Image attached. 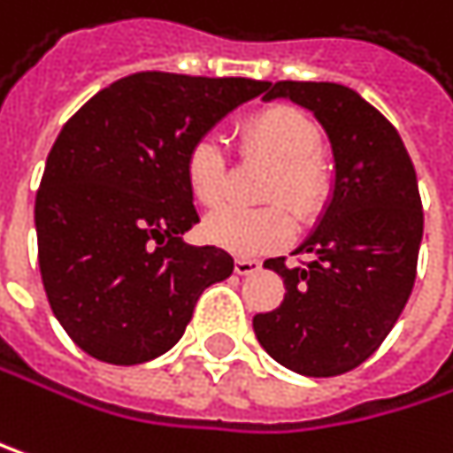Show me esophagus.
Returning <instances> with one entry per match:
<instances>
[{"label":"esophagus","instance_id":"obj_1","mask_svg":"<svg viewBox=\"0 0 453 453\" xmlns=\"http://www.w3.org/2000/svg\"><path fill=\"white\" fill-rule=\"evenodd\" d=\"M263 265H260V260H250V257H239L236 260V273L239 276H252V273H257Z\"/></svg>","mask_w":453,"mask_h":453}]
</instances>
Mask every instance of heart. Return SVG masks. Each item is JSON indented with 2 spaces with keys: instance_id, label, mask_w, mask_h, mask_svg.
I'll use <instances>...</instances> for the list:
<instances>
[{
  "instance_id": "obj_1",
  "label": "heart",
  "mask_w": 453,
  "mask_h": 453,
  "mask_svg": "<svg viewBox=\"0 0 453 453\" xmlns=\"http://www.w3.org/2000/svg\"><path fill=\"white\" fill-rule=\"evenodd\" d=\"M244 145L276 161L268 198H284L300 214H313L329 190L326 164L316 156L319 129L295 108H265L244 124ZM185 182L190 196L214 206L225 196V150L217 137L203 134L185 153ZM289 205V206H290ZM288 206V207H289ZM286 203L260 209L222 206L201 222V236L242 257L268 255L295 236V214Z\"/></svg>"
}]
</instances>
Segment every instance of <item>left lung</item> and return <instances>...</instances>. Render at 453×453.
<instances>
[{"label": "left lung", "instance_id": "1", "mask_svg": "<svg viewBox=\"0 0 453 453\" xmlns=\"http://www.w3.org/2000/svg\"><path fill=\"white\" fill-rule=\"evenodd\" d=\"M265 103L292 100L329 137L334 185L313 231L295 250L308 263L287 268L284 303L257 313V342L305 377H337L361 366L390 334L417 279L422 201L414 164L395 127L356 89L332 81H276Z\"/></svg>", "mask_w": 453, "mask_h": 453}]
</instances>
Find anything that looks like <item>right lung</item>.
Returning a JSON list of instances; mask_svg holds the SVG:
<instances>
[{
  "label": "right lung",
  "instance_id": "add662e5",
  "mask_svg": "<svg viewBox=\"0 0 453 453\" xmlns=\"http://www.w3.org/2000/svg\"><path fill=\"white\" fill-rule=\"evenodd\" d=\"M268 81L164 71L124 76L60 129L34 203L50 308L92 358L134 366L182 337L201 292L234 273L198 222L185 153Z\"/></svg>",
  "mask_w": 453,
  "mask_h": 453
}]
</instances>
